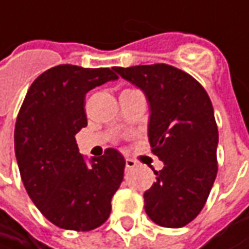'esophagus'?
Wrapping results in <instances>:
<instances>
[{"instance_id":"esophagus-1","label":"esophagus","mask_w":249,"mask_h":249,"mask_svg":"<svg viewBox=\"0 0 249 249\" xmlns=\"http://www.w3.org/2000/svg\"><path fill=\"white\" fill-rule=\"evenodd\" d=\"M136 165H137V163H136L133 159H126V170H127V169H133V167H136Z\"/></svg>"}]
</instances>
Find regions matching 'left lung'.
<instances>
[{
  "label": "left lung",
  "mask_w": 249,
  "mask_h": 249,
  "mask_svg": "<svg viewBox=\"0 0 249 249\" xmlns=\"http://www.w3.org/2000/svg\"><path fill=\"white\" fill-rule=\"evenodd\" d=\"M113 71L144 92L149 144L163 162L144 193L145 213L162 227H183L204 208L217 173L212 102L194 77L165 63Z\"/></svg>",
  "instance_id": "obj_1"
}]
</instances>
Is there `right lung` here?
Returning <instances> with one entry per match:
<instances>
[{
    "mask_svg": "<svg viewBox=\"0 0 249 249\" xmlns=\"http://www.w3.org/2000/svg\"><path fill=\"white\" fill-rule=\"evenodd\" d=\"M113 80L118 76L108 68H51L30 86L16 119L15 155L24 188L40 212L65 230L102 225L123 180L119 151L89 159L74 139L87 126L86 94Z\"/></svg>",
    "mask_w": 249,
    "mask_h": 249,
    "instance_id": "add662e5",
    "label": "right lung"
}]
</instances>
